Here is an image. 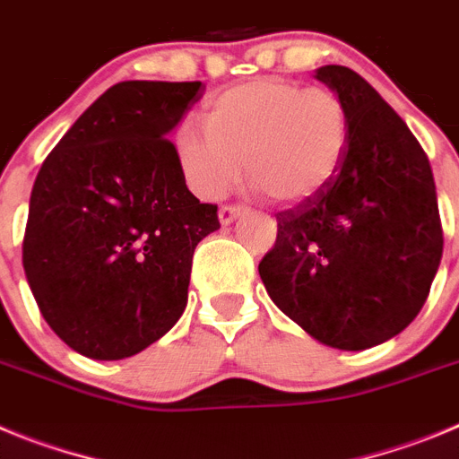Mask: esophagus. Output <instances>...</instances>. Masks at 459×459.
I'll use <instances>...</instances> for the list:
<instances>
[{
	"label": "esophagus",
	"instance_id": "obj_1",
	"mask_svg": "<svg viewBox=\"0 0 459 459\" xmlns=\"http://www.w3.org/2000/svg\"><path fill=\"white\" fill-rule=\"evenodd\" d=\"M239 214H242V208H239V205H221V208H220V224L221 226L233 224Z\"/></svg>",
	"mask_w": 459,
	"mask_h": 459
}]
</instances>
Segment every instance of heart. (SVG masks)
Masks as SVG:
<instances>
[{
    "mask_svg": "<svg viewBox=\"0 0 459 459\" xmlns=\"http://www.w3.org/2000/svg\"><path fill=\"white\" fill-rule=\"evenodd\" d=\"M205 130L176 132V160L189 189L217 199L242 176L274 204L316 199L341 171L352 123L338 93L286 77L224 89L205 105Z\"/></svg>",
    "mask_w": 459,
    "mask_h": 459,
    "instance_id": "obj_1",
    "label": "heart"
}]
</instances>
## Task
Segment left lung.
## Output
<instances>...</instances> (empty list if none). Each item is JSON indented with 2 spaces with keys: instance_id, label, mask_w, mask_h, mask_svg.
<instances>
[{
  "instance_id": "8db88e82",
  "label": "left lung",
  "mask_w": 459,
  "mask_h": 459,
  "mask_svg": "<svg viewBox=\"0 0 459 459\" xmlns=\"http://www.w3.org/2000/svg\"><path fill=\"white\" fill-rule=\"evenodd\" d=\"M316 80L348 107V155L325 192L276 214V242L258 274L308 336L354 352L419 316L444 233L430 162L407 123L345 65H322Z\"/></svg>"
}]
</instances>
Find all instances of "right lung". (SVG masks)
I'll use <instances>...</instances> for the list:
<instances>
[{
	"instance_id": "obj_1",
	"label": "right lung",
	"mask_w": 459,
	"mask_h": 459,
	"mask_svg": "<svg viewBox=\"0 0 459 459\" xmlns=\"http://www.w3.org/2000/svg\"><path fill=\"white\" fill-rule=\"evenodd\" d=\"M201 98V82H118L36 176L24 274L52 332L84 357L142 352L187 307L194 249L220 220L167 137Z\"/></svg>"
}]
</instances>
